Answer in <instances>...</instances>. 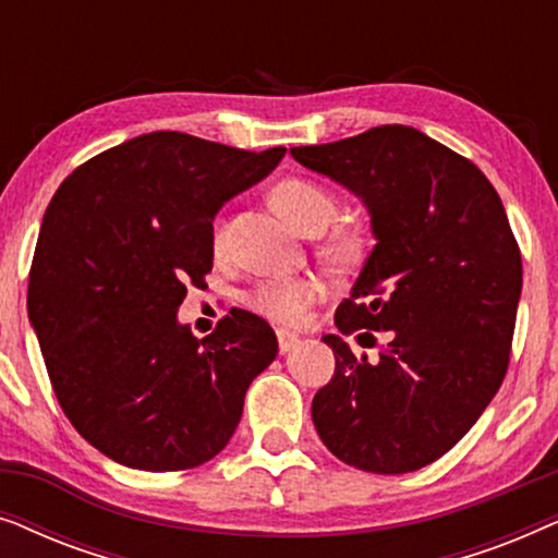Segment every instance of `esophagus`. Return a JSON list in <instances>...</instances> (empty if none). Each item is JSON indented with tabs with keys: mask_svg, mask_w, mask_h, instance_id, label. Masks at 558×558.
I'll return each instance as SVG.
<instances>
[{
	"mask_svg": "<svg viewBox=\"0 0 558 558\" xmlns=\"http://www.w3.org/2000/svg\"><path fill=\"white\" fill-rule=\"evenodd\" d=\"M277 340H279V350L281 353H289V350H294L300 345V335L289 332V330H279L277 332Z\"/></svg>",
	"mask_w": 558,
	"mask_h": 558,
	"instance_id": "1",
	"label": "esophagus"
}]
</instances>
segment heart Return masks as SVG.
Segmentation results:
<instances>
[{"label":"heart","instance_id":"b5f03b06","mask_svg":"<svg viewBox=\"0 0 558 558\" xmlns=\"http://www.w3.org/2000/svg\"><path fill=\"white\" fill-rule=\"evenodd\" d=\"M271 201L277 210L284 216L294 228L302 233L315 235L323 233L332 218L338 216V201L325 185L315 180L304 178H289L281 180L277 187L271 190ZM213 248H226V220L218 218L213 223ZM365 239L357 228H335L330 239L325 241V256L335 258V262H353L363 254ZM325 296V284L315 277H296V279H277L258 284L254 292L248 294V304L258 315L277 325H296L302 323L304 312L310 304Z\"/></svg>","mask_w":558,"mask_h":558}]
</instances>
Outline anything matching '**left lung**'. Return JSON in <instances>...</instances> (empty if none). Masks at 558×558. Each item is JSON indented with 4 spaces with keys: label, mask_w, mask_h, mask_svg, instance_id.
<instances>
[{
    "label": "left lung",
    "mask_w": 558,
    "mask_h": 558,
    "mask_svg": "<svg viewBox=\"0 0 558 558\" xmlns=\"http://www.w3.org/2000/svg\"><path fill=\"white\" fill-rule=\"evenodd\" d=\"M289 151L368 208L376 246L335 325L365 330L373 345V332L388 338L371 363L325 335L335 376L312 401L315 429L357 470L426 468L472 429L506 378L523 287L506 208L468 157L411 126Z\"/></svg>",
    "instance_id": "1"
}]
</instances>
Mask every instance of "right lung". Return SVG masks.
<instances>
[{"label":"right lung","mask_w":558,"mask_h":558,"mask_svg":"<svg viewBox=\"0 0 558 558\" xmlns=\"http://www.w3.org/2000/svg\"><path fill=\"white\" fill-rule=\"evenodd\" d=\"M284 151L151 132L90 157L52 195L29 269V323L60 409L113 462L190 470L233 437L277 335L231 310L197 340L178 307L213 269L220 205Z\"/></svg>","instance_id":"right-lung-1"}]
</instances>
